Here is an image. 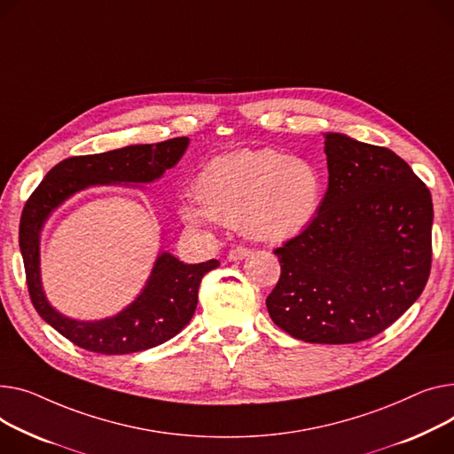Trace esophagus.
<instances>
[{
  "label": "esophagus",
  "mask_w": 454,
  "mask_h": 454,
  "mask_svg": "<svg viewBox=\"0 0 454 454\" xmlns=\"http://www.w3.org/2000/svg\"><path fill=\"white\" fill-rule=\"evenodd\" d=\"M250 254H252V252H250V248H245V247H237V248L230 250V254H228V259H230V261H240V259L248 257Z\"/></svg>",
  "instance_id": "1"
}]
</instances>
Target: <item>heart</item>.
I'll list each match as a JSON object with an SVG mask.
<instances>
[{
	"instance_id": "b5f03b06",
	"label": "heart",
	"mask_w": 454,
	"mask_h": 454,
	"mask_svg": "<svg viewBox=\"0 0 454 454\" xmlns=\"http://www.w3.org/2000/svg\"><path fill=\"white\" fill-rule=\"evenodd\" d=\"M321 195L319 171L309 160L271 147L239 149L202 168L197 200H184L180 215L195 228L221 223L262 243H285L312 226Z\"/></svg>"
}]
</instances>
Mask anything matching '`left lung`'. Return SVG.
Here are the masks:
<instances>
[{"mask_svg": "<svg viewBox=\"0 0 454 454\" xmlns=\"http://www.w3.org/2000/svg\"><path fill=\"white\" fill-rule=\"evenodd\" d=\"M328 190L312 226L274 254L266 297L279 328L307 343L374 338L424 292L433 257V199L387 147L325 133Z\"/></svg>", "mask_w": 454, "mask_h": 454, "instance_id": "1", "label": "left lung"}]
</instances>
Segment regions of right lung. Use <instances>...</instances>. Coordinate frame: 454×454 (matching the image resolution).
I'll use <instances>...</instances> for the list:
<instances>
[{
    "label": "right lung",
    "mask_w": 454,
    "mask_h": 454,
    "mask_svg": "<svg viewBox=\"0 0 454 454\" xmlns=\"http://www.w3.org/2000/svg\"><path fill=\"white\" fill-rule=\"evenodd\" d=\"M188 144V137H178L71 157L56 164L28 197L20 221V250L28 295L42 319L76 347L97 354H133L166 343L192 321L200 281L219 266L217 259L186 264L169 252H160L133 303L98 321H76L52 309L40 276V233L59 204L89 186L153 183L183 159Z\"/></svg>",
    "instance_id": "add662e5"
}]
</instances>
